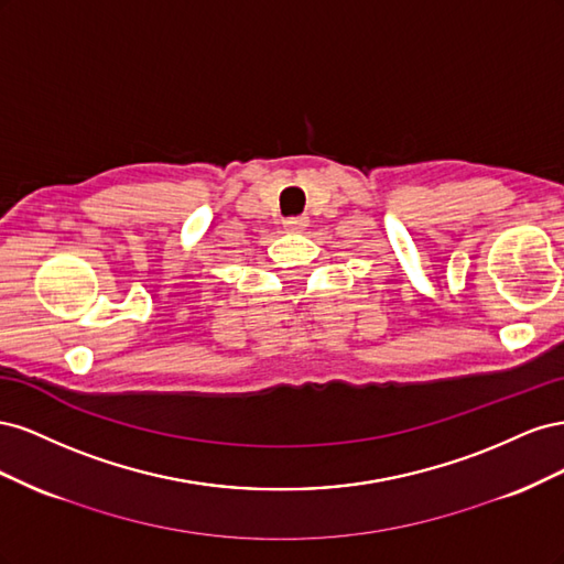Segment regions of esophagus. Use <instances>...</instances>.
I'll return each instance as SVG.
<instances>
[{
    "label": "esophagus",
    "mask_w": 564,
    "mask_h": 564,
    "mask_svg": "<svg viewBox=\"0 0 564 564\" xmlns=\"http://www.w3.org/2000/svg\"><path fill=\"white\" fill-rule=\"evenodd\" d=\"M308 216H296V218H286L284 220V228L289 230V232H303L305 228H308Z\"/></svg>",
    "instance_id": "34e87169"
}]
</instances>
